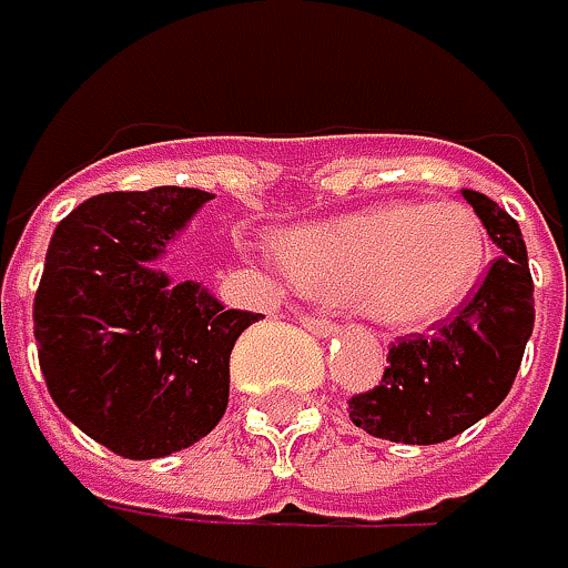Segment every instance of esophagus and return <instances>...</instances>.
<instances>
[{
  "mask_svg": "<svg viewBox=\"0 0 568 568\" xmlns=\"http://www.w3.org/2000/svg\"><path fill=\"white\" fill-rule=\"evenodd\" d=\"M301 324H304L307 331H314L317 337H331V334L337 331V324H334V321H327V317H311V314H304V317H301Z\"/></svg>",
  "mask_w": 568,
  "mask_h": 568,
  "instance_id": "1",
  "label": "esophagus"
}]
</instances>
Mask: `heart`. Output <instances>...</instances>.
<instances>
[{
	"label": "heart",
	"instance_id": "obj_1",
	"mask_svg": "<svg viewBox=\"0 0 568 568\" xmlns=\"http://www.w3.org/2000/svg\"><path fill=\"white\" fill-rule=\"evenodd\" d=\"M291 281L314 297H358L388 327L458 311L485 271V231L458 203H378L297 227L281 241Z\"/></svg>",
	"mask_w": 568,
	"mask_h": 568
}]
</instances>
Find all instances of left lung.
<instances>
[{"label": "left lung", "mask_w": 568, "mask_h": 568, "mask_svg": "<svg viewBox=\"0 0 568 568\" xmlns=\"http://www.w3.org/2000/svg\"><path fill=\"white\" fill-rule=\"evenodd\" d=\"M503 254L475 297L432 334H412L388 351L378 388L347 402L351 422L375 438L438 445L499 408L532 337V274L519 224L478 190H462Z\"/></svg>", "instance_id": "obj_1"}]
</instances>
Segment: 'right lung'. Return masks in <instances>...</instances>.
Masks as SVG:
<instances>
[{
  "label": "right lung",
  "mask_w": 568,
  "mask_h": 568,
  "mask_svg": "<svg viewBox=\"0 0 568 568\" xmlns=\"http://www.w3.org/2000/svg\"><path fill=\"white\" fill-rule=\"evenodd\" d=\"M206 200L190 186L100 193L59 221L45 251L32 304L45 388L123 458H163L214 432L234 341L264 317L160 271Z\"/></svg>",
  "instance_id": "right-lung-1"
}]
</instances>
